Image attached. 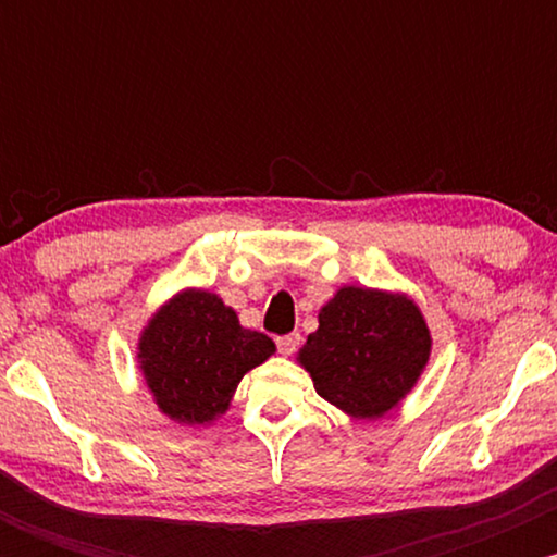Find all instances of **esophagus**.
Wrapping results in <instances>:
<instances>
[{"label": "esophagus", "mask_w": 557, "mask_h": 557, "mask_svg": "<svg viewBox=\"0 0 557 557\" xmlns=\"http://www.w3.org/2000/svg\"><path fill=\"white\" fill-rule=\"evenodd\" d=\"M300 345V335L298 332H290V335H283V337H277V350L283 356H293L296 354V348Z\"/></svg>", "instance_id": "esophagus-1"}]
</instances>
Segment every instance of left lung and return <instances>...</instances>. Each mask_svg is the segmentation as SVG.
<instances>
[{"label": "left lung", "mask_w": 557, "mask_h": 557, "mask_svg": "<svg viewBox=\"0 0 557 557\" xmlns=\"http://www.w3.org/2000/svg\"><path fill=\"white\" fill-rule=\"evenodd\" d=\"M432 354L421 309L406 293L343 285L298 350L324 400L354 419H380L411 393Z\"/></svg>", "instance_id": "left-lung-1"}]
</instances>
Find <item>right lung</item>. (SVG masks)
Masks as SVG:
<instances>
[{
    "instance_id": "add662e5",
    "label": "right lung",
    "mask_w": 557,
    "mask_h": 557,
    "mask_svg": "<svg viewBox=\"0 0 557 557\" xmlns=\"http://www.w3.org/2000/svg\"><path fill=\"white\" fill-rule=\"evenodd\" d=\"M272 354V337L243 327L216 293L185 287L140 330L136 359L159 411L201 426L227 411L243 374Z\"/></svg>"
}]
</instances>
